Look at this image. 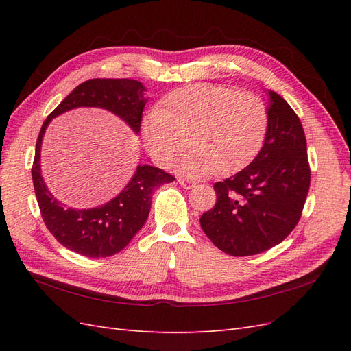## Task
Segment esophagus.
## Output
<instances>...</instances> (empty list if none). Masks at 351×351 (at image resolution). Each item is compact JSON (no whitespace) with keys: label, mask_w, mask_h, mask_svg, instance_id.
<instances>
[{"label":"esophagus","mask_w":351,"mask_h":351,"mask_svg":"<svg viewBox=\"0 0 351 351\" xmlns=\"http://www.w3.org/2000/svg\"><path fill=\"white\" fill-rule=\"evenodd\" d=\"M178 184L183 186L184 189H193L196 187V182H193L192 178H183V177H178Z\"/></svg>","instance_id":"34e87169"}]
</instances>
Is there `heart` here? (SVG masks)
Instances as JSON below:
<instances>
[{
	"mask_svg": "<svg viewBox=\"0 0 351 351\" xmlns=\"http://www.w3.org/2000/svg\"><path fill=\"white\" fill-rule=\"evenodd\" d=\"M268 123V107L258 95L221 84H190L169 92L149 115L145 143L155 161L167 167L190 141L193 147L184 156L186 171L226 176L253 161Z\"/></svg>",
	"mask_w": 351,
	"mask_h": 351,
	"instance_id": "heart-1",
	"label": "heart"
}]
</instances>
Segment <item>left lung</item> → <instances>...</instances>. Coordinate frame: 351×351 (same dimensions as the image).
Here are the masks:
<instances>
[{
  "label": "left lung",
  "mask_w": 351,
  "mask_h": 351,
  "mask_svg": "<svg viewBox=\"0 0 351 351\" xmlns=\"http://www.w3.org/2000/svg\"><path fill=\"white\" fill-rule=\"evenodd\" d=\"M269 123L250 165L214 184L215 206L200 227L231 256H252L280 244L299 222L311 186L306 136L284 98L269 90Z\"/></svg>",
  "instance_id": "1"
}]
</instances>
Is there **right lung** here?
Returning <instances> with one entry per match:
<instances>
[{
  "label": "right lung",
  "instance_id": "obj_1",
  "mask_svg": "<svg viewBox=\"0 0 351 351\" xmlns=\"http://www.w3.org/2000/svg\"><path fill=\"white\" fill-rule=\"evenodd\" d=\"M145 88L133 79H90L83 82L52 111L40 127L32 165L35 195L42 219L58 243L88 258H107L123 250L147 219L154 189L176 180L164 169L139 165L123 192L98 208L71 209L52 196L40 176V145L54 117L79 107H99L119 115L139 133L146 99Z\"/></svg>",
  "mask_w": 351,
  "mask_h": 351
}]
</instances>
